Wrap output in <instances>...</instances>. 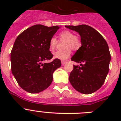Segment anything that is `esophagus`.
Here are the masks:
<instances>
[{
	"label": "esophagus",
	"instance_id": "obj_1",
	"mask_svg": "<svg viewBox=\"0 0 121 121\" xmlns=\"http://www.w3.org/2000/svg\"><path fill=\"white\" fill-rule=\"evenodd\" d=\"M67 61H62V65H64V64H67Z\"/></svg>",
	"mask_w": 121,
	"mask_h": 121
}]
</instances>
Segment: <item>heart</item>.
Listing matches in <instances>:
<instances>
[{
    "instance_id": "obj_1",
    "label": "heart",
    "mask_w": 121,
    "mask_h": 121,
    "mask_svg": "<svg viewBox=\"0 0 121 121\" xmlns=\"http://www.w3.org/2000/svg\"><path fill=\"white\" fill-rule=\"evenodd\" d=\"M59 40L64 43V50L62 51H58L54 54V57L62 60L67 59L70 57L71 54V50L76 51L82 46V41L81 37L74 34L73 32L69 30H65L62 31L59 35ZM59 44V41L54 37H51L49 41V48L50 51H53L56 49Z\"/></svg>"
}]
</instances>
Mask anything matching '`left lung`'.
<instances>
[{"label": "left lung", "mask_w": 121, "mask_h": 121, "mask_svg": "<svg viewBox=\"0 0 121 121\" xmlns=\"http://www.w3.org/2000/svg\"><path fill=\"white\" fill-rule=\"evenodd\" d=\"M65 27L78 32L82 46L71 57V60L81 63L73 65L69 81L76 90L91 94L102 86L109 71L111 55L106 40L95 29L86 25Z\"/></svg>", "instance_id": "8db88e82"}]
</instances>
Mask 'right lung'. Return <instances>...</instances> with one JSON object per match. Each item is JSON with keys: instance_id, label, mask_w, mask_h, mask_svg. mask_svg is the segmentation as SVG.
I'll return each instance as SVG.
<instances>
[{"instance_id": "1", "label": "right lung", "mask_w": 121, "mask_h": 121, "mask_svg": "<svg viewBox=\"0 0 121 121\" xmlns=\"http://www.w3.org/2000/svg\"><path fill=\"white\" fill-rule=\"evenodd\" d=\"M59 28L35 25L15 40L11 52V71L19 86L28 92L37 93L47 89L53 81L54 71L61 66L59 59L45 62L53 57L49 41Z\"/></svg>"}]
</instances>
